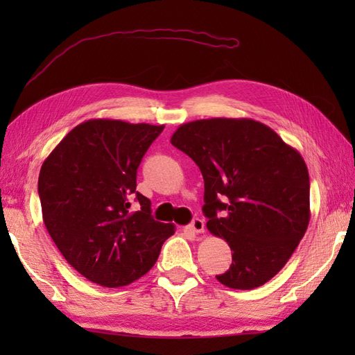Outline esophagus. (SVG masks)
<instances>
[{
	"label": "esophagus",
	"mask_w": 355,
	"mask_h": 355,
	"mask_svg": "<svg viewBox=\"0 0 355 355\" xmlns=\"http://www.w3.org/2000/svg\"><path fill=\"white\" fill-rule=\"evenodd\" d=\"M187 229L193 233H202L205 232V221H202L201 218H193L192 223L187 225Z\"/></svg>",
	"instance_id": "esophagus-1"
}]
</instances>
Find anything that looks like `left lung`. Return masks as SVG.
<instances>
[{
  "instance_id": "obj_1",
  "label": "left lung",
  "mask_w": 355,
  "mask_h": 355,
  "mask_svg": "<svg viewBox=\"0 0 355 355\" xmlns=\"http://www.w3.org/2000/svg\"><path fill=\"white\" fill-rule=\"evenodd\" d=\"M171 143L205 180L207 229L230 245L232 266L216 279L253 290L282 270L310 223V177L296 149L252 119L184 123Z\"/></svg>"
}]
</instances>
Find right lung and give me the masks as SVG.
I'll return each instance as SVG.
<instances>
[{"label":"right lung","instance_id":"obj_1","mask_svg":"<svg viewBox=\"0 0 355 355\" xmlns=\"http://www.w3.org/2000/svg\"><path fill=\"white\" fill-rule=\"evenodd\" d=\"M163 125L92 119L45 158L37 180L42 220L70 266L117 288L154 267L173 224L155 221L135 191L137 169ZM136 207H132V200Z\"/></svg>","mask_w":355,"mask_h":355}]
</instances>
